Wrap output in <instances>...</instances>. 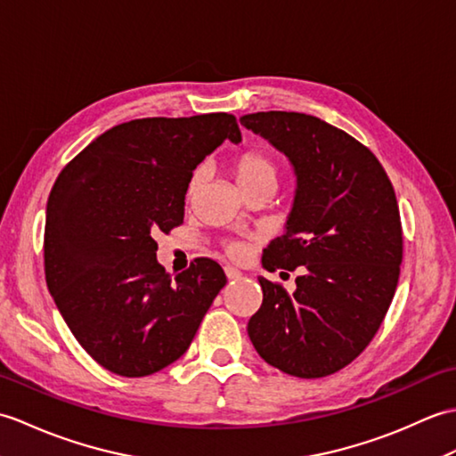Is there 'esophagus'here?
<instances>
[{
    "mask_svg": "<svg viewBox=\"0 0 456 456\" xmlns=\"http://www.w3.org/2000/svg\"><path fill=\"white\" fill-rule=\"evenodd\" d=\"M224 273H226L228 281H238L241 277V273L238 269H234V267H224Z\"/></svg>",
    "mask_w": 456,
    "mask_h": 456,
    "instance_id": "34e87169",
    "label": "esophagus"
}]
</instances>
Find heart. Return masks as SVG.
I'll return each mask as SVG.
<instances>
[{"mask_svg":"<svg viewBox=\"0 0 456 456\" xmlns=\"http://www.w3.org/2000/svg\"><path fill=\"white\" fill-rule=\"evenodd\" d=\"M236 177L240 187H251L257 183H273L277 185V177H279V169L277 164L273 161L265 151H248V154L241 156L236 164ZM200 183V171L193 175L189 183V193L199 187ZM241 246L240 244H230L228 246V254L232 257H240L241 256Z\"/></svg>","mask_w":456,"mask_h":456,"instance_id":"obj_1","label":"heart"}]
</instances>
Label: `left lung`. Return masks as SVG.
I'll return each mask as SVG.
<instances>
[{
  "label": "left lung",
  "instance_id": "1",
  "mask_svg": "<svg viewBox=\"0 0 456 456\" xmlns=\"http://www.w3.org/2000/svg\"><path fill=\"white\" fill-rule=\"evenodd\" d=\"M240 123L285 154L297 177L285 234L263 251V267L302 271L292 295L259 277L263 302L248 336L279 370L328 377L369 346L396 290L394 187L369 148L318 117L267 110Z\"/></svg>",
  "mask_w": 456,
  "mask_h": 456
}]
</instances>
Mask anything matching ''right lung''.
I'll use <instances>...</instances> for the list:
<instances>
[{
	"label": "right lung",
	"mask_w": 456,
	"mask_h": 456,
	"mask_svg": "<svg viewBox=\"0 0 456 456\" xmlns=\"http://www.w3.org/2000/svg\"><path fill=\"white\" fill-rule=\"evenodd\" d=\"M224 140L241 142L228 113L130 120L79 151L50 191L46 285L79 346L107 370L148 377L177 361L226 285L205 257L171 277L154 240L183 222L193 171Z\"/></svg>",
	"instance_id": "right-lung-1"
}]
</instances>
